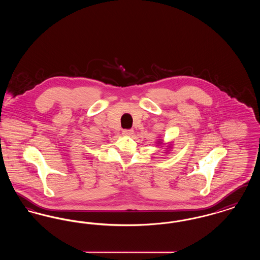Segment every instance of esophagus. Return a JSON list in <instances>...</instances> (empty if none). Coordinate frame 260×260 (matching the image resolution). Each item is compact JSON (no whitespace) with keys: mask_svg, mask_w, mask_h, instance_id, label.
Instances as JSON below:
<instances>
[{"mask_svg":"<svg viewBox=\"0 0 260 260\" xmlns=\"http://www.w3.org/2000/svg\"><path fill=\"white\" fill-rule=\"evenodd\" d=\"M123 135H124V136H132V135H134V129H124Z\"/></svg>","mask_w":260,"mask_h":260,"instance_id":"obj_1","label":"esophagus"}]
</instances>
